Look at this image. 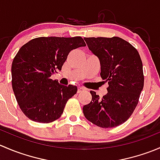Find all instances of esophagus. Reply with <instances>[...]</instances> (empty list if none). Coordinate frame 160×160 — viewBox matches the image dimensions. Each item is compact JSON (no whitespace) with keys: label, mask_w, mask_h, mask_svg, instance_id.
Here are the masks:
<instances>
[{"label":"esophagus","mask_w":160,"mask_h":160,"mask_svg":"<svg viewBox=\"0 0 160 160\" xmlns=\"http://www.w3.org/2000/svg\"><path fill=\"white\" fill-rule=\"evenodd\" d=\"M84 90H85V89L83 88H81V87H78V88H77V93H81V92L84 91Z\"/></svg>","instance_id":"esophagus-1"}]
</instances>
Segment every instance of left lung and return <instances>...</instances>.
<instances>
[{
    "label": "left lung",
    "mask_w": 160,
    "mask_h": 160,
    "mask_svg": "<svg viewBox=\"0 0 160 160\" xmlns=\"http://www.w3.org/2000/svg\"><path fill=\"white\" fill-rule=\"evenodd\" d=\"M84 40L99 59L101 77L109 86L102 98L90 90L92 101L83 106V114L98 127L114 128L129 118L138 103L144 86L142 59L137 49L119 37Z\"/></svg>",
    "instance_id": "1"
}]
</instances>
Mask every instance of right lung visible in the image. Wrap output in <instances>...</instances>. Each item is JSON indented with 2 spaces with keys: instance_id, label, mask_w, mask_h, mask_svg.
<instances>
[{
  "instance_id": "right-lung-1",
  "label": "right lung",
  "mask_w": 160,
  "mask_h": 160,
  "mask_svg": "<svg viewBox=\"0 0 160 160\" xmlns=\"http://www.w3.org/2000/svg\"><path fill=\"white\" fill-rule=\"evenodd\" d=\"M85 46L80 36H51L33 38L21 47L13 59L11 83L25 116L34 122L49 123L62 115L77 88L59 84L50 77L61 70L70 51Z\"/></svg>"
}]
</instances>
